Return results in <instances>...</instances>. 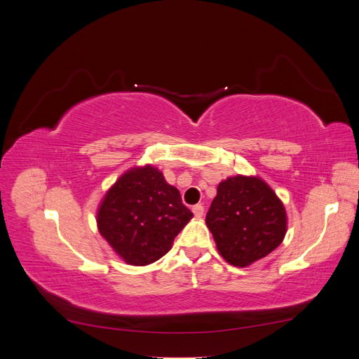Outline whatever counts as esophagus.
<instances>
[{
    "mask_svg": "<svg viewBox=\"0 0 359 359\" xmlns=\"http://www.w3.org/2000/svg\"><path fill=\"white\" fill-rule=\"evenodd\" d=\"M193 214L196 215V217H202V214H203V211H205V208H203V205H201V203H198V205H194L193 206Z\"/></svg>",
    "mask_w": 359,
    "mask_h": 359,
    "instance_id": "esophagus-1",
    "label": "esophagus"
}]
</instances>
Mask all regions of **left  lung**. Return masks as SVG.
Here are the masks:
<instances>
[{
	"mask_svg": "<svg viewBox=\"0 0 359 359\" xmlns=\"http://www.w3.org/2000/svg\"><path fill=\"white\" fill-rule=\"evenodd\" d=\"M205 222L223 259L241 268L268 256L286 235L283 203L256 177L222 181Z\"/></svg>",
	"mask_w": 359,
	"mask_h": 359,
	"instance_id": "8db88e82",
	"label": "left lung"
}]
</instances>
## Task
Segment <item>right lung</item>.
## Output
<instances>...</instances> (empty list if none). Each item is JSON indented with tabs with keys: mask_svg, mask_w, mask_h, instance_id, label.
Listing matches in <instances>:
<instances>
[{
	"mask_svg": "<svg viewBox=\"0 0 359 359\" xmlns=\"http://www.w3.org/2000/svg\"><path fill=\"white\" fill-rule=\"evenodd\" d=\"M193 217L178 189L153 168H133L119 178L97 212L104 240L130 265H148L165 256Z\"/></svg>",
	"mask_w": 359,
	"mask_h": 359,
	"instance_id": "right-lung-1",
	"label": "right lung"
}]
</instances>
